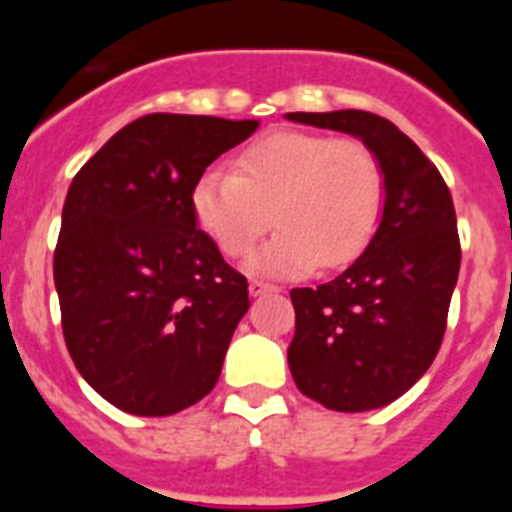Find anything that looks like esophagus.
I'll list each match as a JSON object with an SVG mask.
<instances>
[{"label": "esophagus", "mask_w": 512, "mask_h": 512, "mask_svg": "<svg viewBox=\"0 0 512 512\" xmlns=\"http://www.w3.org/2000/svg\"><path fill=\"white\" fill-rule=\"evenodd\" d=\"M277 284H269V282H261V279H251V284H248V292H251L253 297H261L266 295V292H277Z\"/></svg>", "instance_id": "1"}]
</instances>
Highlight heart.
<instances>
[{
	"instance_id": "b5f03b06",
	"label": "heart",
	"mask_w": 512,
	"mask_h": 512,
	"mask_svg": "<svg viewBox=\"0 0 512 512\" xmlns=\"http://www.w3.org/2000/svg\"><path fill=\"white\" fill-rule=\"evenodd\" d=\"M382 200V166L366 143L287 130L248 146L235 171L207 169L192 210L230 259L259 241L274 215L279 230L248 269L289 277L354 264L377 230Z\"/></svg>"
}]
</instances>
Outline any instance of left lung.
<instances>
[{
    "mask_svg": "<svg viewBox=\"0 0 512 512\" xmlns=\"http://www.w3.org/2000/svg\"><path fill=\"white\" fill-rule=\"evenodd\" d=\"M287 117L356 135L384 174L382 223L366 251L333 282L289 292V372L302 395L328 410L382 408L428 372L441 348L461 264L454 200L425 153L374 112Z\"/></svg>",
    "mask_w": 512,
    "mask_h": 512,
    "instance_id": "1",
    "label": "left lung"
}]
</instances>
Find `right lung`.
<instances>
[{
  "label": "right lung",
  "mask_w": 512,
  "mask_h": 512,
  "mask_svg": "<svg viewBox=\"0 0 512 512\" xmlns=\"http://www.w3.org/2000/svg\"><path fill=\"white\" fill-rule=\"evenodd\" d=\"M256 120L146 115L71 182L53 253L66 348L115 408L174 415L215 387L248 282L197 228L194 184Z\"/></svg>",
  "instance_id": "1"
}]
</instances>
